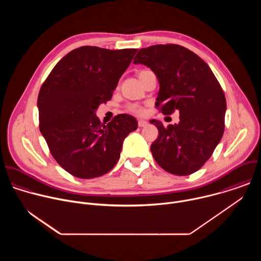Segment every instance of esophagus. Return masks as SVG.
<instances>
[{"mask_svg": "<svg viewBox=\"0 0 261 261\" xmlns=\"http://www.w3.org/2000/svg\"><path fill=\"white\" fill-rule=\"evenodd\" d=\"M147 125V122L144 121V120H139L138 121V126L139 127H145Z\"/></svg>", "mask_w": 261, "mask_h": 261, "instance_id": "obj_1", "label": "esophagus"}]
</instances>
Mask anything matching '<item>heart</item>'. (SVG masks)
<instances>
[{
  "label": "heart",
  "mask_w": 261,
  "mask_h": 261,
  "mask_svg": "<svg viewBox=\"0 0 261 261\" xmlns=\"http://www.w3.org/2000/svg\"><path fill=\"white\" fill-rule=\"evenodd\" d=\"M145 72H147V70H141V71H139V72H138V77L140 79ZM126 110L128 111V113L134 114V115H137V116H140V115H142V114L144 113L143 106H141V105H139V104H128V105L126 106Z\"/></svg>",
  "instance_id": "b5f03b06"
}]
</instances>
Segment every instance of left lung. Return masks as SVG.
I'll return each mask as SVG.
<instances>
[{
  "instance_id": "obj_1",
  "label": "left lung",
  "mask_w": 261,
  "mask_h": 261,
  "mask_svg": "<svg viewBox=\"0 0 261 261\" xmlns=\"http://www.w3.org/2000/svg\"><path fill=\"white\" fill-rule=\"evenodd\" d=\"M134 64L151 68L160 84L156 107L163 115L179 111V123L159 131L151 152L169 173L189 175L213 155L225 128L226 99L208 65L196 54L176 44L141 48Z\"/></svg>"
}]
</instances>
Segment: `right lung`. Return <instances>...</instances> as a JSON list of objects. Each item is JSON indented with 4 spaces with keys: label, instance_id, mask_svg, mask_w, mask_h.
<instances>
[{
    "label": "right lung",
    "instance_id": "right-lung-1",
    "mask_svg": "<svg viewBox=\"0 0 261 261\" xmlns=\"http://www.w3.org/2000/svg\"><path fill=\"white\" fill-rule=\"evenodd\" d=\"M137 49L83 46L66 55L43 83L37 105L39 128L55 160L80 178L101 176L120 159L123 141L137 129L122 114L107 125L96 110L113 97Z\"/></svg>",
    "mask_w": 261,
    "mask_h": 261
}]
</instances>
